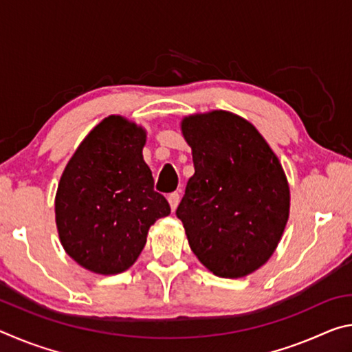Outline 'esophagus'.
I'll return each mask as SVG.
<instances>
[{
	"label": "esophagus",
	"mask_w": 352,
	"mask_h": 352,
	"mask_svg": "<svg viewBox=\"0 0 352 352\" xmlns=\"http://www.w3.org/2000/svg\"><path fill=\"white\" fill-rule=\"evenodd\" d=\"M168 200H169L170 210H172V211H175V208H177V205H178V201H180V192H177V190H175V192L169 194Z\"/></svg>",
	"instance_id": "obj_1"
}]
</instances>
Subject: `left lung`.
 <instances>
[{
    "label": "left lung",
    "mask_w": 352,
    "mask_h": 352,
    "mask_svg": "<svg viewBox=\"0 0 352 352\" xmlns=\"http://www.w3.org/2000/svg\"><path fill=\"white\" fill-rule=\"evenodd\" d=\"M194 175L177 208L189 247L216 276L242 278L275 252L289 219L283 166L261 133L228 111L184 118Z\"/></svg>",
    "instance_id": "1"
}]
</instances>
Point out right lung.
Masks as SVG:
<instances>
[{"mask_svg": "<svg viewBox=\"0 0 352 352\" xmlns=\"http://www.w3.org/2000/svg\"><path fill=\"white\" fill-rule=\"evenodd\" d=\"M146 133L121 116L94 127L65 168L56 195L62 245L77 264L116 275L138 259L170 206L142 160Z\"/></svg>", "mask_w": 352, "mask_h": 352, "instance_id": "add662e5", "label": "right lung"}]
</instances>
